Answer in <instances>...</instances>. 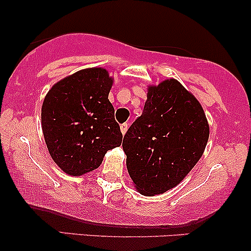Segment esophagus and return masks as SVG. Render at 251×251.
I'll return each instance as SVG.
<instances>
[{"label": "esophagus", "instance_id": "34e87169", "mask_svg": "<svg viewBox=\"0 0 251 251\" xmlns=\"http://www.w3.org/2000/svg\"><path fill=\"white\" fill-rule=\"evenodd\" d=\"M127 128H128V124L127 123H124V124H122V125H120V131H122L123 134L126 133Z\"/></svg>", "mask_w": 251, "mask_h": 251}]
</instances>
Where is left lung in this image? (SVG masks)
Wrapping results in <instances>:
<instances>
[{"instance_id": "left-lung-1", "label": "left lung", "mask_w": 251, "mask_h": 251, "mask_svg": "<svg viewBox=\"0 0 251 251\" xmlns=\"http://www.w3.org/2000/svg\"><path fill=\"white\" fill-rule=\"evenodd\" d=\"M208 139L201 103L177 80L149 87L143 114L123 140L134 186L145 196L175 188L200 160Z\"/></svg>"}]
</instances>
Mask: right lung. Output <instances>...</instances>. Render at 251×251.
I'll return each mask as SVG.
<instances>
[{
  "label": "right lung",
  "mask_w": 251,
  "mask_h": 251,
  "mask_svg": "<svg viewBox=\"0 0 251 251\" xmlns=\"http://www.w3.org/2000/svg\"><path fill=\"white\" fill-rule=\"evenodd\" d=\"M113 80L103 68H88L50 89L41 109L42 132L50 157L71 176L98 169L123 133L108 100Z\"/></svg>",
  "instance_id": "1"
}]
</instances>
